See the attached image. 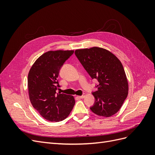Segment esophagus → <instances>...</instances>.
I'll list each match as a JSON object with an SVG mask.
<instances>
[{"instance_id": "1", "label": "esophagus", "mask_w": 155, "mask_h": 155, "mask_svg": "<svg viewBox=\"0 0 155 155\" xmlns=\"http://www.w3.org/2000/svg\"><path fill=\"white\" fill-rule=\"evenodd\" d=\"M85 97V94H83L82 96H77V97L79 98V99H82V98H84Z\"/></svg>"}]
</instances>
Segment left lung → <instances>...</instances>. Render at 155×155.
I'll return each instance as SVG.
<instances>
[{
	"label": "left lung",
	"mask_w": 155,
	"mask_h": 155,
	"mask_svg": "<svg viewBox=\"0 0 155 155\" xmlns=\"http://www.w3.org/2000/svg\"><path fill=\"white\" fill-rule=\"evenodd\" d=\"M75 54L92 79H97L95 103L91 110L97 116L110 117L120 109L128 95L129 84L122 64L111 51L94 47L78 49Z\"/></svg>",
	"instance_id": "obj_1"
}]
</instances>
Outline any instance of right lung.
<instances>
[{
  "label": "right lung",
  "mask_w": 155,
  "mask_h": 155,
  "mask_svg": "<svg viewBox=\"0 0 155 155\" xmlns=\"http://www.w3.org/2000/svg\"><path fill=\"white\" fill-rule=\"evenodd\" d=\"M74 50H50L44 53L31 66L28 88L31 105L46 120L60 121L67 118L75 104L73 96L56 93L60 87L59 72Z\"/></svg>",
  "instance_id": "add662e5"
}]
</instances>
